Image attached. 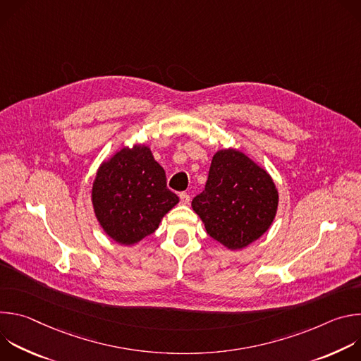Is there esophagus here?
Instances as JSON below:
<instances>
[{"instance_id": "1", "label": "esophagus", "mask_w": 361, "mask_h": 361, "mask_svg": "<svg viewBox=\"0 0 361 361\" xmlns=\"http://www.w3.org/2000/svg\"><path fill=\"white\" fill-rule=\"evenodd\" d=\"M180 202L181 204H188L190 202V195L187 192H180Z\"/></svg>"}]
</instances>
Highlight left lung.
Wrapping results in <instances>:
<instances>
[{"label":"left lung","mask_w":361,"mask_h":361,"mask_svg":"<svg viewBox=\"0 0 361 361\" xmlns=\"http://www.w3.org/2000/svg\"><path fill=\"white\" fill-rule=\"evenodd\" d=\"M191 205L210 237L228 250H241L273 224L279 191L264 169L227 148L214 154L205 188Z\"/></svg>","instance_id":"left-lung-1"}]
</instances>
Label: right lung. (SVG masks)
Returning <instances> with one entry per match:
<instances>
[{
  "label": "right lung",
  "mask_w": 361,
  "mask_h": 361,
  "mask_svg": "<svg viewBox=\"0 0 361 361\" xmlns=\"http://www.w3.org/2000/svg\"><path fill=\"white\" fill-rule=\"evenodd\" d=\"M95 217L116 243L133 245L156 231L178 202L164 169L144 144L124 147L102 163L91 190Z\"/></svg>",
  "instance_id": "add662e5"
}]
</instances>
